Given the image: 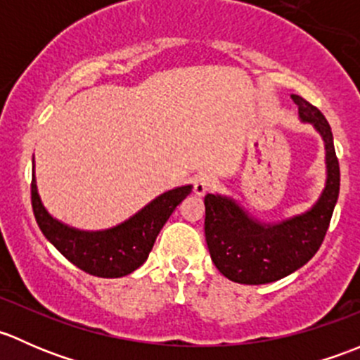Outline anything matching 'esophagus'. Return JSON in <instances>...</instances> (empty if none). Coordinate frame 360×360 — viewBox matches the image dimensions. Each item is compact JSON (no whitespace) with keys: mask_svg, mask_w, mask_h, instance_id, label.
<instances>
[{"mask_svg":"<svg viewBox=\"0 0 360 360\" xmlns=\"http://www.w3.org/2000/svg\"><path fill=\"white\" fill-rule=\"evenodd\" d=\"M217 181L214 179L212 176H209V174H202V176H198L197 179H195V195H198V197H203V195L207 193V191L212 190L214 186H216Z\"/></svg>","mask_w":360,"mask_h":360,"instance_id":"34e87169","label":"esophagus"}]
</instances>
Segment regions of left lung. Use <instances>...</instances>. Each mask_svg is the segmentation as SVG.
Segmentation results:
<instances>
[{
	"instance_id": "obj_1",
	"label": "left lung",
	"mask_w": 360,
	"mask_h": 360,
	"mask_svg": "<svg viewBox=\"0 0 360 360\" xmlns=\"http://www.w3.org/2000/svg\"><path fill=\"white\" fill-rule=\"evenodd\" d=\"M300 120L324 141L326 184L304 212L278 223H263L226 195H205V240L217 270L238 284L281 281L315 256L329 228L340 195V163L328 120L300 96H291Z\"/></svg>"
}]
</instances>
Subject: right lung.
Segmentation results:
<instances>
[{
	"label": "right lung",
	"mask_w": 360,
	"mask_h": 360,
	"mask_svg": "<svg viewBox=\"0 0 360 360\" xmlns=\"http://www.w3.org/2000/svg\"><path fill=\"white\" fill-rule=\"evenodd\" d=\"M191 188L186 184L158 195L116 226L96 231L78 230L56 219L45 209L38 193L32 160L31 202L39 230L75 266L103 278L125 277L148 259L160 230L176 207L191 193Z\"/></svg>",
	"instance_id": "add662e5"
}]
</instances>
